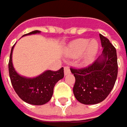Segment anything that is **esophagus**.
<instances>
[{"label": "esophagus", "instance_id": "esophagus-1", "mask_svg": "<svg viewBox=\"0 0 127 127\" xmlns=\"http://www.w3.org/2000/svg\"><path fill=\"white\" fill-rule=\"evenodd\" d=\"M70 73V68H68V66H65L64 67V74L66 75V74H68Z\"/></svg>", "mask_w": 127, "mask_h": 127}]
</instances>
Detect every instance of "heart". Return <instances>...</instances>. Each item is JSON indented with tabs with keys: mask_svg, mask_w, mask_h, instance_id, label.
Segmentation results:
<instances>
[{
	"mask_svg": "<svg viewBox=\"0 0 127 127\" xmlns=\"http://www.w3.org/2000/svg\"><path fill=\"white\" fill-rule=\"evenodd\" d=\"M98 50V44L95 40L87 39H79L74 41L67 51V56L71 57H77L82 55L85 51V61H93Z\"/></svg>",
	"mask_w": 127,
	"mask_h": 127,
	"instance_id": "obj_1",
	"label": "heart"
}]
</instances>
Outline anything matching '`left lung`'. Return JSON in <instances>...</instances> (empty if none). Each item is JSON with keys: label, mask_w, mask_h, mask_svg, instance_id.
<instances>
[{"label": "left lung", "mask_w": 127, "mask_h": 127, "mask_svg": "<svg viewBox=\"0 0 127 127\" xmlns=\"http://www.w3.org/2000/svg\"><path fill=\"white\" fill-rule=\"evenodd\" d=\"M102 54L85 68H71L75 77L73 93L81 103H99L108 97L118 74L116 50L109 40L100 34Z\"/></svg>", "instance_id": "1"}]
</instances>
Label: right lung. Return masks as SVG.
I'll return each mask as SVG.
<instances>
[{
  "mask_svg": "<svg viewBox=\"0 0 127 127\" xmlns=\"http://www.w3.org/2000/svg\"><path fill=\"white\" fill-rule=\"evenodd\" d=\"M40 32L38 30H34L24 35ZM14 45L11 48L10 54L8 71L15 92L22 100L29 104L40 105L47 103L52 97L54 86L58 81L64 77V68L62 67L56 71L48 70L40 75L33 78L21 76L14 69L12 63V53Z\"/></svg>",
  "mask_w": 127,
  "mask_h": 127,
  "instance_id": "right-lung-1",
  "label": "right lung"
}]
</instances>
